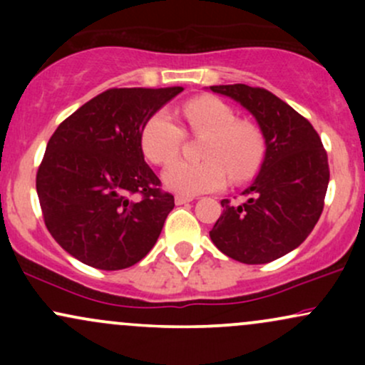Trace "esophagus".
I'll list each match as a JSON object with an SVG mask.
<instances>
[{
  "label": "esophagus",
  "mask_w": 365,
  "mask_h": 365,
  "mask_svg": "<svg viewBox=\"0 0 365 365\" xmlns=\"http://www.w3.org/2000/svg\"><path fill=\"white\" fill-rule=\"evenodd\" d=\"M194 200V197H188V195H177L175 197V202H177V206H182V204H187V202H192Z\"/></svg>",
  "instance_id": "1"
}]
</instances>
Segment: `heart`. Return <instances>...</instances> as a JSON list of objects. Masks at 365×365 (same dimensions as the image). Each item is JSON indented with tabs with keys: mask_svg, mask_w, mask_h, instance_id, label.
I'll use <instances>...</instances> for the list:
<instances>
[{
	"mask_svg": "<svg viewBox=\"0 0 365 365\" xmlns=\"http://www.w3.org/2000/svg\"><path fill=\"white\" fill-rule=\"evenodd\" d=\"M188 127L206 133L202 163L175 161L163 171V183L178 195H197L221 190L226 180L240 183L259 168L264 142L254 125L240 121L230 104L216 98H195L183 106ZM185 132L168 110H159L145 121L140 133L144 156L154 165H168L177 158Z\"/></svg>",
	"mask_w": 365,
	"mask_h": 365,
	"instance_id": "heart-1",
	"label": "heart"
}]
</instances>
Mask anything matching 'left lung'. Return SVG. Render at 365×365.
Masks as SVG:
<instances>
[{
	"mask_svg": "<svg viewBox=\"0 0 365 365\" xmlns=\"http://www.w3.org/2000/svg\"><path fill=\"white\" fill-rule=\"evenodd\" d=\"M240 103L261 128L266 153L242 204L221 200L212 244L244 264H266L297 249L319 220L329 183L328 154L317 132L273 92L245 83L211 86Z\"/></svg>",
	"mask_w": 365,
	"mask_h": 365,
	"instance_id": "left-lung-1",
	"label": "left lung"
}]
</instances>
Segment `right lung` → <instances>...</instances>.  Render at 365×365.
I'll return each instance as SVG.
<instances>
[{
  "label": "right lung",
  "instance_id": "add662e5",
  "mask_svg": "<svg viewBox=\"0 0 365 365\" xmlns=\"http://www.w3.org/2000/svg\"><path fill=\"white\" fill-rule=\"evenodd\" d=\"M182 91L108 89L54 130L36 188L46 228L81 262L125 269L156 244L175 199L144 161L140 133ZM133 193L141 200H130Z\"/></svg>",
  "mask_w": 365,
  "mask_h": 365
}]
</instances>
